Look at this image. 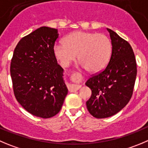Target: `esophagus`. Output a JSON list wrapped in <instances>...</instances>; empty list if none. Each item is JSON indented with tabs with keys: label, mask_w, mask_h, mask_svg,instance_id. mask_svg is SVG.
<instances>
[{
	"label": "esophagus",
	"mask_w": 148,
	"mask_h": 148,
	"mask_svg": "<svg viewBox=\"0 0 148 148\" xmlns=\"http://www.w3.org/2000/svg\"><path fill=\"white\" fill-rule=\"evenodd\" d=\"M71 78L73 80L75 81H81V78H80L79 75L76 73H73V74L71 75ZM81 88V86L78 85V84H70V86H68V89L70 92H73V91H75L77 90H78L79 88Z\"/></svg>",
	"instance_id": "obj_1"
}]
</instances>
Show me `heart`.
<instances>
[{
  "label": "heart",
  "instance_id": "1",
  "mask_svg": "<svg viewBox=\"0 0 148 148\" xmlns=\"http://www.w3.org/2000/svg\"><path fill=\"white\" fill-rule=\"evenodd\" d=\"M54 53L60 64L67 67L78 55L81 65L89 73L105 68L111 53L110 39L104 34L77 31L69 35L64 43H57Z\"/></svg>",
  "mask_w": 148,
  "mask_h": 148
}]
</instances>
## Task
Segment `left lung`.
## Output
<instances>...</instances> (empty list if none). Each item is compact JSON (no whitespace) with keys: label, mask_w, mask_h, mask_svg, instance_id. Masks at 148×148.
<instances>
[{"label":"left lung","mask_w":148,"mask_h":148,"mask_svg":"<svg viewBox=\"0 0 148 148\" xmlns=\"http://www.w3.org/2000/svg\"><path fill=\"white\" fill-rule=\"evenodd\" d=\"M112 43L109 62L99 73L93 74L86 85L91 96L86 102L88 112L97 119L110 117L123 109L133 94L136 62L129 42L107 28Z\"/></svg>","instance_id":"left-lung-1"}]
</instances>
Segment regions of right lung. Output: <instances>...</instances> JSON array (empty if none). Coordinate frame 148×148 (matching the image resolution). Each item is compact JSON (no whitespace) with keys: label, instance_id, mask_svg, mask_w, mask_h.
I'll list each match as a JSON object with an SVG mask.
<instances>
[{"label":"right lung","instance_id":"right-lung-1","mask_svg":"<svg viewBox=\"0 0 148 148\" xmlns=\"http://www.w3.org/2000/svg\"><path fill=\"white\" fill-rule=\"evenodd\" d=\"M57 29L41 27L16 45L10 73L16 100L32 115L49 119L61 110L67 88L54 53Z\"/></svg>","mask_w":148,"mask_h":148}]
</instances>
